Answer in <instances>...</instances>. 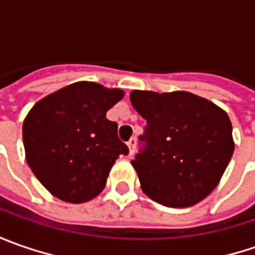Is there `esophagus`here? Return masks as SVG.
Returning <instances> with one entry per match:
<instances>
[{
  "label": "esophagus",
  "instance_id": "esophagus-1",
  "mask_svg": "<svg viewBox=\"0 0 255 255\" xmlns=\"http://www.w3.org/2000/svg\"><path fill=\"white\" fill-rule=\"evenodd\" d=\"M128 147H129V156H132L136 147V137H130V140L128 142Z\"/></svg>",
  "mask_w": 255,
  "mask_h": 255
}]
</instances>
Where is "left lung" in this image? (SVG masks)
Masks as SVG:
<instances>
[{
  "label": "left lung",
  "mask_w": 255,
  "mask_h": 255,
  "mask_svg": "<svg viewBox=\"0 0 255 255\" xmlns=\"http://www.w3.org/2000/svg\"><path fill=\"white\" fill-rule=\"evenodd\" d=\"M130 102L146 119L132 160L144 194L166 207H189L207 197L234 152L227 113L180 91H133Z\"/></svg>",
  "instance_id": "1"
}]
</instances>
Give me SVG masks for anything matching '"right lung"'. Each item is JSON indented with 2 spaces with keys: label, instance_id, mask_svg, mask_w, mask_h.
Here are the masks:
<instances>
[{
  "label": "right lung",
  "instance_id": "right-lung-1",
  "mask_svg": "<svg viewBox=\"0 0 255 255\" xmlns=\"http://www.w3.org/2000/svg\"><path fill=\"white\" fill-rule=\"evenodd\" d=\"M121 89L76 82L51 93L25 118L26 162L46 190L68 203H84L103 190L111 167L129 149L106 112Z\"/></svg>",
  "mask_w": 255,
  "mask_h": 255
}]
</instances>
